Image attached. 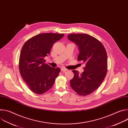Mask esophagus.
<instances>
[{
	"label": "esophagus",
	"instance_id": "obj_1",
	"mask_svg": "<svg viewBox=\"0 0 128 128\" xmlns=\"http://www.w3.org/2000/svg\"><path fill=\"white\" fill-rule=\"evenodd\" d=\"M61 71H62V72H66V71H67L68 70L67 69L65 68H64V67H62V68H61Z\"/></svg>",
	"mask_w": 128,
	"mask_h": 128
}]
</instances>
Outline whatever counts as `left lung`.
I'll return each instance as SVG.
<instances>
[{
    "label": "left lung",
    "instance_id": "8db88e82",
    "mask_svg": "<svg viewBox=\"0 0 128 128\" xmlns=\"http://www.w3.org/2000/svg\"><path fill=\"white\" fill-rule=\"evenodd\" d=\"M69 40L78 46V60L85 65L82 74L72 70L74 77L70 82V86L80 96L92 93L100 86L107 71V56L103 44L93 36L84 33L70 34Z\"/></svg>",
    "mask_w": 128,
    "mask_h": 128
}]
</instances>
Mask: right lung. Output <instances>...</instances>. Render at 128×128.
I'll return each instance as SVG.
<instances>
[{"label":"right lung","instance_id":"1","mask_svg":"<svg viewBox=\"0 0 128 128\" xmlns=\"http://www.w3.org/2000/svg\"><path fill=\"white\" fill-rule=\"evenodd\" d=\"M64 34L44 33L36 35L24 44L19 58L20 74L29 88L35 94H42L53 86L61 71L45 63L53 44Z\"/></svg>","mask_w":128,"mask_h":128}]
</instances>
